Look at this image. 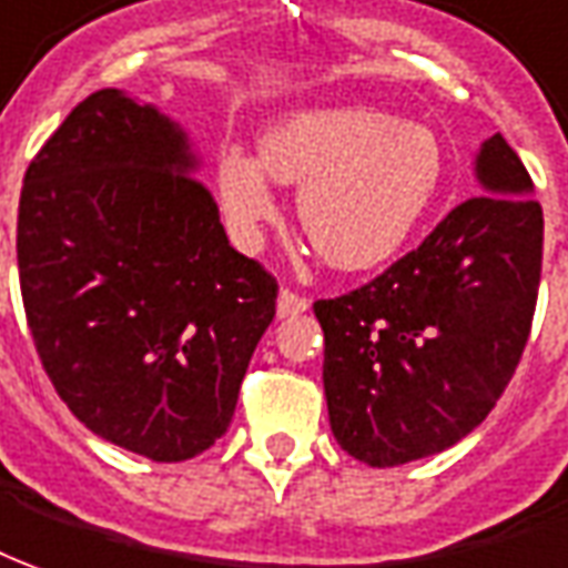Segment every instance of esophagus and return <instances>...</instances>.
Here are the masks:
<instances>
[{"mask_svg": "<svg viewBox=\"0 0 568 568\" xmlns=\"http://www.w3.org/2000/svg\"><path fill=\"white\" fill-rule=\"evenodd\" d=\"M306 308H308V300L296 296L293 291L277 293V318H296V315H303Z\"/></svg>", "mask_w": 568, "mask_h": 568, "instance_id": "1", "label": "esophagus"}]
</instances>
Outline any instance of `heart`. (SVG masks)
Returning a JSON list of instances; mask_svg holds the SVG:
<instances>
[{
	"mask_svg": "<svg viewBox=\"0 0 568 568\" xmlns=\"http://www.w3.org/2000/svg\"><path fill=\"white\" fill-rule=\"evenodd\" d=\"M445 172L433 129L371 108H312L277 120L260 158L225 148L216 191L241 244L275 222L272 179L296 185V216L312 250L339 272H367L393 260L436 201Z\"/></svg>",
	"mask_w": 568,
	"mask_h": 568,
	"instance_id": "b5f03b06",
	"label": "heart"
}]
</instances>
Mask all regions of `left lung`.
Returning a JSON list of instances; mask_svg holds the SVG:
<instances>
[{"instance_id": "1", "label": "left lung", "mask_w": 568, "mask_h": 568, "mask_svg": "<svg viewBox=\"0 0 568 568\" xmlns=\"http://www.w3.org/2000/svg\"><path fill=\"white\" fill-rule=\"evenodd\" d=\"M473 175L483 197L362 291L315 303L331 429L371 467L439 455L473 433L526 349L545 216L500 132L476 151Z\"/></svg>"}]
</instances>
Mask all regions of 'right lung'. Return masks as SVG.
<instances>
[{
    "instance_id": "obj_1",
    "label": "right lung",
    "mask_w": 568,
    "mask_h": 568,
    "mask_svg": "<svg viewBox=\"0 0 568 568\" xmlns=\"http://www.w3.org/2000/svg\"><path fill=\"white\" fill-rule=\"evenodd\" d=\"M158 104L101 89L23 175L18 272L58 396L95 436L158 464L206 452L275 318V277L241 256Z\"/></svg>"
}]
</instances>
